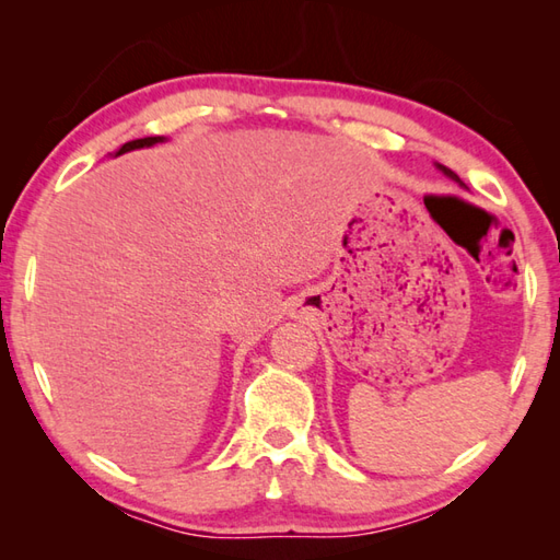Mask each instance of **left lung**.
I'll return each mask as SVG.
<instances>
[{
	"label": "left lung",
	"instance_id": "8db88e82",
	"mask_svg": "<svg viewBox=\"0 0 560 560\" xmlns=\"http://www.w3.org/2000/svg\"><path fill=\"white\" fill-rule=\"evenodd\" d=\"M435 168H438L440 173H443V175H447V177H450V180H455V183H457L459 187H464V189H467V185H464V183L459 180V175H457L455 171H450V168H447V165H440V163H435Z\"/></svg>",
	"mask_w": 560,
	"mask_h": 560
}]
</instances>
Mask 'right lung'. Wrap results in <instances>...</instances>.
Listing matches in <instances>:
<instances>
[{"mask_svg": "<svg viewBox=\"0 0 560 560\" xmlns=\"http://www.w3.org/2000/svg\"><path fill=\"white\" fill-rule=\"evenodd\" d=\"M165 141V137H144V139H135V141H127L120 149L115 151V156H122L127 151H135V149H144V147H153V144H161Z\"/></svg>", "mask_w": 560, "mask_h": 560, "instance_id": "obj_1", "label": "right lung"}]
</instances>
